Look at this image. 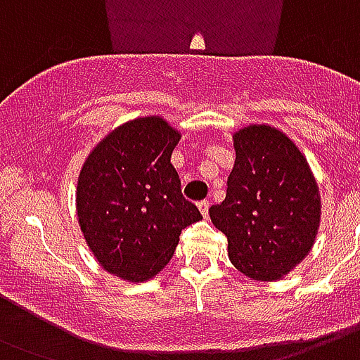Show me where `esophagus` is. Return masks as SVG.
<instances>
[{
    "label": "esophagus",
    "instance_id": "esophagus-1",
    "mask_svg": "<svg viewBox=\"0 0 360 360\" xmlns=\"http://www.w3.org/2000/svg\"><path fill=\"white\" fill-rule=\"evenodd\" d=\"M208 208H210V202H208V200H200L199 202V210H200V214H202V216H208Z\"/></svg>",
    "mask_w": 360,
    "mask_h": 360
}]
</instances>
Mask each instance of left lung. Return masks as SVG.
<instances>
[{"mask_svg": "<svg viewBox=\"0 0 360 360\" xmlns=\"http://www.w3.org/2000/svg\"><path fill=\"white\" fill-rule=\"evenodd\" d=\"M236 160L210 219L227 236L229 259L252 280L274 281L310 253L321 195L308 161L285 133L248 125L233 135Z\"/></svg>", "mask_w": 360, "mask_h": 360, "instance_id": "8db88e82", "label": "left lung"}]
</instances>
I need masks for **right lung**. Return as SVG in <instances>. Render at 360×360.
<instances>
[{
	"label": "right lung",
	"instance_id": "add662e5",
	"mask_svg": "<svg viewBox=\"0 0 360 360\" xmlns=\"http://www.w3.org/2000/svg\"><path fill=\"white\" fill-rule=\"evenodd\" d=\"M180 133L161 116L131 120L86 158L77 216L103 269L127 281L154 278L171 261L180 233L202 219L184 199L171 155Z\"/></svg>",
	"mask_w": 360,
	"mask_h": 360
}]
</instances>
